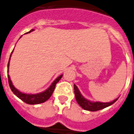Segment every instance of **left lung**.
I'll list each match as a JSON object with an SVG mask.
<instances>
[{
  "label": "left lung",
  "instance_id": "left-lung-1",
  "mask_svg": "<svg viewBox=\"0 0 134 134\" xmlns=\"http://www.w3.org/2000/svg\"><path fill=\"white\" fill-rule=\"evenodd\" d=\"M74 89L76 99L78 104H79L84 110H90V111H97V110H102L103 108H106V107L112 105L113 104H114L118 99V98H117L115 100H113V102H106V103L99 102H92L83 97V96L82 95L81 93L80 92L79 90L76 85H74Z\"/></svg>",
  "mask_w": 134,
  "mask_h": 134
}]
</instances>
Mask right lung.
<instances>
[{
  "label": "right lung",
  "instance_id": "1",
  "mask_svg": "<svg viewBox=\"0 0 134 134\" xmlns=\"http://www.w3.org/2000/svg\"><path fill=\"white\" fill-rule=\"evenodd\" d=\"M34 29H32V30L29 31V32H26V33H29V32H31L32 31H33ZM13 52V51H12ZM12 52L11 53V55L12 53ZM11 55H10V57H11ZM10 57H9V62H8V65H7V72L9 71V60H10ZM8 76V82H9V87L11 88L12 91L13 92V93L15 94L17 97H19L20 99H21L23 102H24L25 103L28 104H41V103H44L48 100L49 98L51 97V96L52 95L53 92L54 91V89L55 88V86H56V83L58 82L60 80V79L62 78L63 75H60V76L57 78L53 82L52 84L51 85L50 87L46 89L45 91L42 92H40V93L37 94H26L24 93V92H20L19 90H18L16 88H15V87L13 86V84L12 83L11 79L9 78V76L7 75Z\"/></svg>",
  "mask_w": 134,
  "mask_h": 134
}]
</instances>
